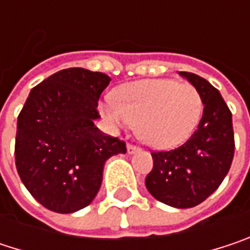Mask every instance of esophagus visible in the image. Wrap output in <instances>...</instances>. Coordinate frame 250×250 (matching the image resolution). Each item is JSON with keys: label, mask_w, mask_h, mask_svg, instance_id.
Returning <instances> with one entry per match:
<instances>
[{"label": "esophagus", "mask_w": 250, "mask_h": 250, "mask_svg": "<svg viewBox=\"0 0 250 250\" xmlns=\"http://www.w3.org/2000/svg\"><path fill=\"white\" fill-rule=\"evenodd\" d=\"M139 150H140L139 147H136V146H133V145H127V153H128V155L137 153Z\"/></svg>", "instance_id": "1"}]
</instances>
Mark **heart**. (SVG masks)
Returning a JSON list of instances; mask_svg holds the SVG:
<instances>
[{"mask_svg": "<svg viewBox=\"0 0 250 250\" xmlns=\"http://www.w3.org/2000/svg\"><path fill=\"white\" fill-rule=\"evenodd\" d=\"M204 110L198 89L175 79H145L120 86L100 104L116 128L136 123L137 136L150 147L174 149L195 131Z\"/></svg>", "mask_w": 250, "mask_h": 250, "instance_id": "obj_1", "label": "heart"}]
</instances>
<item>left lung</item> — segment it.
<instances>
[{"label": "left lung", "instance_id": "left-lung-1", "mask_svg": "<svg viewBox=\"0 0 250 250\" xmlns=\"http://www.w3.org/2000/svg\"><path fill=\"white\" fill-rule=\"evenodd\" d=\"M201 94L204 110L194 134L169 152H155L147 191L175 208H191L210 197L230 169L234 155L231 113L220 92L204 78L179 72Z\"/></svg>", "mask_w": 250, "mask_h": 250}]
</instances>
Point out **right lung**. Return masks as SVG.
Wrapping results in <instances>:
<instances>
[{
  "label": "right lung",
  "instance_id": "right-lung-1",
  "mask_svg": "<svg viewBox=\"0 0 250 250\" xmlns=\"http://www.w3.org/2000/svg\"><path fill=\"white\" fill-rule=\"evenodd\" d=\"M111 78L83 68L59 71L34 86L17 119L16 167L28 192L46 208L69 214L89 206L105 161L125 142L95 125L97 105Z\"/></svg>",
  "mask_w": 250,
  "mask_h": 250
}]
</instances>
